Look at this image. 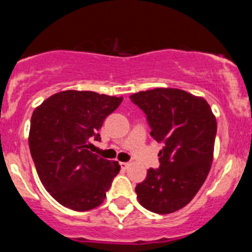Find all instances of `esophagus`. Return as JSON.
Returning a JSON list of instances; mask_svg holds the SVG:
<instances>
[{"instance_id":"obj_1","label":"esophagus","mask_w":252,"mask_h":252,"mask_svg":"<svg viewBox=\"0 0 252 252\" xmlns=\"http://www.w3.org/2000/svg\"><path fill=\"white\" fill-rule=\"evenodd\" d=\"M120 165H121L122 170H126V169H128V166H130V162H120Z\"/></svg>"}]
</instances>
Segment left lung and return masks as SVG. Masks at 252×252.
<instances>
[{
  "label": "left lung",
  "mask_w": 252,
  "mask_h": 252,
  "mask_svg": "<svg viewBox=\"0 0 252 252\" xmlns=\"http://www.w3.org/2000/svg\"><path fill=\"white\" fill-rule=\"evenodd\" d=\"M144 111L150 135L164 148L160 166L150 168L135 188L139 203L168 215L192 201L212 165L217 122L202 97L177 88H155L130 95Z\"/></svg>",
  "instance_id": "left-lung-1"
}]
</instances>
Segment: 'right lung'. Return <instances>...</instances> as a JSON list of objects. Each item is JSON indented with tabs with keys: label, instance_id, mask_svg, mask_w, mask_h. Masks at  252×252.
<instances>
[{
	"label": "right lung",
	"instance_id": "add662e5",
	"mask_svg": "<svg viewBox=\"0 0 252 252\" xmlns=\"http://www.w3.org/2000/svg\"><path fill=\"white\" fill-rule=\"evenodd\" d=\"M122 97L91 91H63L46 98L31 116L29 146L44 188L62 206L83 212L106 198L119 161L91 153V140Z\"/></svg>",
	"mask_w": 252,
	"mask_h": 252
}]
</instances>
